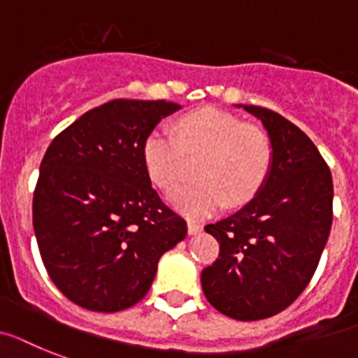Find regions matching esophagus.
Listing matches in <instances>:
<instances>
[{
    "instance_id": "esophagus-1",
    "label": "esophagus",
    "mask_w": 358,
    "mask_h": 358,
    "mask_svg": "<svg viewBox=\"0 0 358 358\" xmlns=\"http://www.w3.org/2000/svg\"><path fill=\"white\" fill-rule=\"evenodd\" d=\"M202 229H203L202 224H198V222H193V220L187 222L189 235H196V233H200V231H202Z\"/></svg>"
}]
</instances>
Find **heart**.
<instances>
[{"mask_svg":"<svg viewBox=\"0 0 358 358\" xmlns=\"http://www.w3.org/2000/svg\"><path fill=\"white\" fill-rule=\"evenodd\" d=\"M174 133L152 129L142 145V160L152 184L171 191L185 178L187 159L198 158L200 180L174 191L171 202L189 216H206L224 203L240 207L266 185L273 169V145L264 131L225 110L206 107L184 114Z\"/></svg>","mask_w":358,"mask_h":358,"instance_id":"b5f03b06","label":"heart"}]
</instances>
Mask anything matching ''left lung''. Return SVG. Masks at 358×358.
Here are the masks:
<instances>
[{
	"instance_id": "1",
	"label": "left lung",
	"mask_w": 358,
	"mask_h": 358,
	"mask_svg": "<svg viewBox=\"0 0 358 358\" xmlns=\"http://www.w3.org/2000/svg\"><path fill=\"white\" fill-rule=\"evenodd\" d=\"M264 123L273 169L235 215L207 224L220 253L202 271L209 304L235 320L280 313L308 287L333 222L331 171L315 143L275 110L244 105Z\"/></svg>"
}]
</instances>
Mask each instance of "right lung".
Instances as JSON below:
<instances>
[{
    "instance_id": "1",
    "label": "right lung",
    "mask_w": 358,
    "mask_h": 358,
    "mask_svg": "<svg viewBox=\"0 0 358 358\" xmlns=\"http://www.w3.org/2000/svg\"><path fill=\"white\" fill-rule=\"evenodd\" d=\"M165 100H113L54 138L40 165L32 224L41 260L63 295L100 313L147 295L158 260L187 235L143 167V140L178 110Z\"/></svg>"
}]
</instances>
